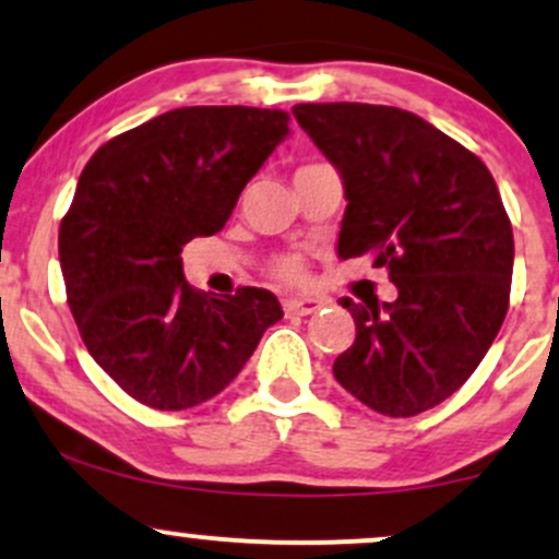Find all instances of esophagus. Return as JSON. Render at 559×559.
Masks as SVG:
<instances>
[{"instance_id": "1", "label": "esophagus", "mask_w": 559, "mask_h": 559, "mask_svg": "<svg viewBox=\"0 0 559 559\" xmlns=\"http://www.w3.org/2000/svg\"><path fill=\"white\" fill-rule=\"evenodd\" d=\"M320 307H323V301L310 299V297H294L284 301L286 316H312V312H318Z\"/></svg>"}]
</instances>
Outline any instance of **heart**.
<instances>
[{
	"instance_id": "obj_1",
	"label": "heart",
	"mask_w": 559,
	"mask_h": 559,
	"mask_svg": "<svg viewBox=\"0 0 559 559\" xmlns=\"http://www.w3.org/2000/svg\"><path fill=\"white\" fill-rule=\"evenodd\" d=\"M273 275L275 278L286 281V284H299V281L305 278V267H301V262L297 258H281L275 260Z\"/></svg>"
}]
</instances>
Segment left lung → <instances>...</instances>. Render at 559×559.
Segmentation results:
<instances>
[{
    "mask_svg": "<svg viewBox=\"0 0 559 559\" xmlns=\"http://www.w3.org/2000/svg\"><path fill=\"white\" fill-rule=\"evenodd\" d=\"M294 118L344 181L338 258L373 254L400 297L342 299L355 342L342 386L389 418L452 396L489 352L510 307V217L489 168L418 115L386 105H297Z\"/></svg>",
    "mask_w": 559,
    "mask_h": 559,
    "instance_id": "obj_1",
    "label": "left lung"
}]
</instances>
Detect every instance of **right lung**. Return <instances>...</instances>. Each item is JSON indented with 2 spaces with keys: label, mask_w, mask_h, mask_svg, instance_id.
<instances>
[{
  "label": "right lung",
  "mask_w": 559,
  "mask_h": 559,
  "mask_svg": "<svg viewBox=\"0 0 559 559\" xmlns=\"http://www.w3.org/2000/svg\"><path fill=\"white\" fill-rule=\"evenodd\" d=\"M286 133L281 110L181 107L110 139L83 168L60 223L68 305L88 355L146 407L213 400L284 318L267 288L197 292L181 252L226 226Z\"/></svg>",
  "instance_id": "add662e5"
}]
</instances>
